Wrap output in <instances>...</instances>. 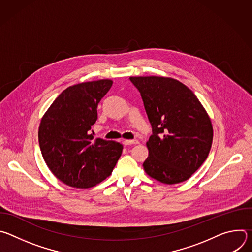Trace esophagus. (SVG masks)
Instances as JSON below:
<instances>
[{
  "instance_id": "34e87169",
  "label": "esophagus",
  "mask_w": 252,
  "mask_h": 252,
  "mask_svg": "<svg viewBox=\"0 0 252 252\" xmlns=\"http://www.w3.org/2000/svg\"><path fill=\"white\" fill-rule=\"evenodd\" d=\"M136 143H138V140H137V139H126V140H124V145H125V146L136 145Z\"/></svg>"
}]
</instances>
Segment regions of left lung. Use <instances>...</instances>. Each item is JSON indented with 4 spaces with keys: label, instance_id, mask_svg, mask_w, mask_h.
<instances>
[{
    "label": "left lung",
    "instance_id": "left-lung-1",
    "mask_svg": "<svg viewBox=\"0 0 252 252\" xmlns=\"http://www.w3.org/2000/svg\"><path fill=\"white\" fill-rule=\"evenodd\" d=\"M152 125L146 172L174 185L188 181L206 159L212 143L210 119L195 94L171 78L130 77Z\"/></svg>",
    "mask_w": 252,
    "mask_h": 252
}]
</instances>
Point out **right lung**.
<instances>
[{
	"instance_id": "add662e5",
	"label": "right lung",
	"mask_w": 252,
	"mask_h": 252,
	"mask_svg": "<svg viewBox=\"0 0 252 252\" xmlns=\"http://www.w3.org/2000/svg\"><path fill=\"white\" fill-rule=\"evenodd\" d=\"M113 86L111 80L68 87L52 103L39 127L42 156L63 184L79 189L96 186L111 175L123 153L114 140H94L92 126L97 104Z\"/></svg>"
}]
</instances>
